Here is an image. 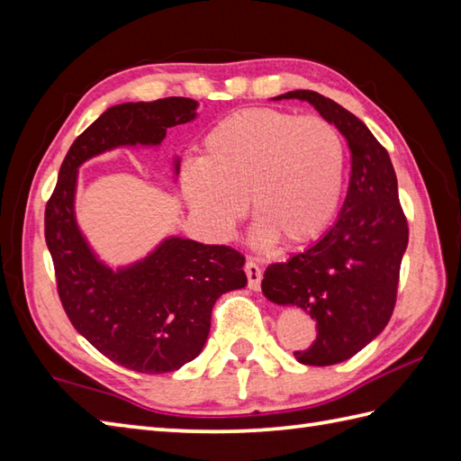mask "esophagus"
<instances>
[{
    "instance_id": "obj_1",
    "label": "esophagus",
    "mask_w": 461,
    "mask_h": 461,
    "mask_svg": "<svg viewBox=\"0 0 461 461\" xmlns=\"http://www.w3.org/2000/svg\"><path fill=\"white\" fill-rule=\"evenodd\" d=\"M246 276H248L249 289L258 291L261 287V267L253 259H248L246 263Z\"/></svg>"
}]
</instances>
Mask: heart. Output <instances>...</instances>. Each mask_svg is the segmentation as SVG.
I'll return each instance as SVG.
<instances>
[{"label":"heart","mask_w":461,"mask_h":461,"mask_svg":"<svg viewBox=\"0 0 461 461\" xmlns=\"http://www.w3.org/2000/svg\"><path fill=\"white\" fill-rule=\"evenodd\" d=\"M347 149L319 116L243 109L205 132L198 162L180 174L184 202L205 236L231 238L246 210L258 220V246L315 240L335 218L345 184Z\"/></svg>","instance_id":"b5f03b06"}]
</instances>
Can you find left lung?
Segmentation results:
<instances>
[{
	"instance_id": "left-lung-1",
	"label": "left lung",
	"mask_w": 461,
	"mask_h": 461,
	"mask_svg": "<svg viewBox=\"0 0 461 461\" xmlns=\"http://www.w3.org/2000/svg\"><path fill=\"white\" fill-rule=\"evenodd\" d=\"M283 99L315 106L352 154L347 200L332 228L305 251L273 263L261 281L271 303L299 307L317 321V340L295 358L329 366L355 357L393 317L408 223L393 162L365 122L315 91H291L273 101Z\"/></svg>"
}]
</instances>
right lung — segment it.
Returning <instances> with one entry per match:
<instances>
[{"label":"right lung","mask_w":461,"mask_h":461,"mask_svg":"<svg viewBox=\"0 0 461 461\" xmlns=\"http://www.w3.org/2000/svg\"><path fill=\"white\" fill-rule=\"evenodd\" d=\"M198 116V101L168 96L106 109L68 149L45 208V241L68 321L116 365L162 375L200 355L213 303L243 289L246 258L225 246L164 238L149 256L111 267L91 248L75 213L79 168L121 146H160L166 131ZM180 160L174 158L178 176Z\"/></svg>","instance_id":"1"}]
</instances>
